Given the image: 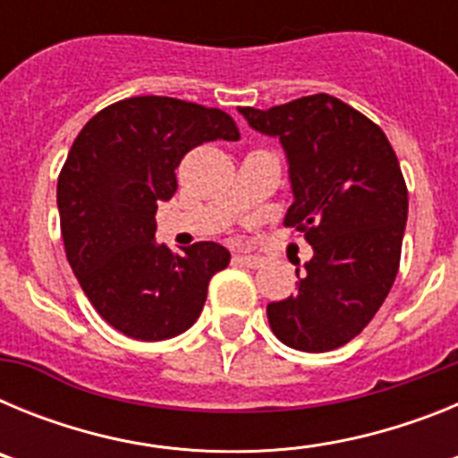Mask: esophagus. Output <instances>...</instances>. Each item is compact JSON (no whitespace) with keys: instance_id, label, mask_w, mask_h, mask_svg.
Listing matches in <instances>:
<instances>
[{"instance_id":"esophagus-1","label":"esophagus","mask_w":458,"mask_h":458,"mask_svg":"<svg viewBox=\"0 0 458 458\" xmlns=\"http://www.w3.org/2000/svg\"><path fill=\"white\" fill-rule=\"evenodd\" d=\"M236 261L242 266H248V268H261L264 266V259L252 257V254H238Z\"/></svg>"}]
</instances>
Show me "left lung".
<instances>
[{
  "label": "left lung",
  "instance_id": "obj_1",
  "mask_svg": "<svg viewBox=\"0 0 458 458\" xmlns=\"http://www.w3.org/2000/svg\"><path fill=\"white\" fill-rule=\"evenodd\" d=\"M238 112L284 148L293 192L284 225L314 248L302 277L295 268L298 291L266 310L270 327L291 349H339L394 284L408 220L399 160L374 121L327 93Z\"/></svg>",
  "mask_w": 458,
  "mask_h": 458
}]
</instances>
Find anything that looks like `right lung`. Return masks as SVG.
<instances>
[{
    "instance_id": "right-lung-1",
    "label": "right lung",
    "mask_w": 458,
    "mask_h": 458,
    "mask_svg": "<svg viewBox=\"0 0 458 458\" xmlns=\"http://www.w3.org/2000/svg\"><path fill=\"white\" fill-rule=\"evenodd\" d=\"M238 137L222 109L137 96L100 109L72 141L56 183L64 248L89 302L125 337L163 342L199 318L232 254L210 241L172 252L156 241V210L190 148Z\"/></svg>"
}]
</instances>
